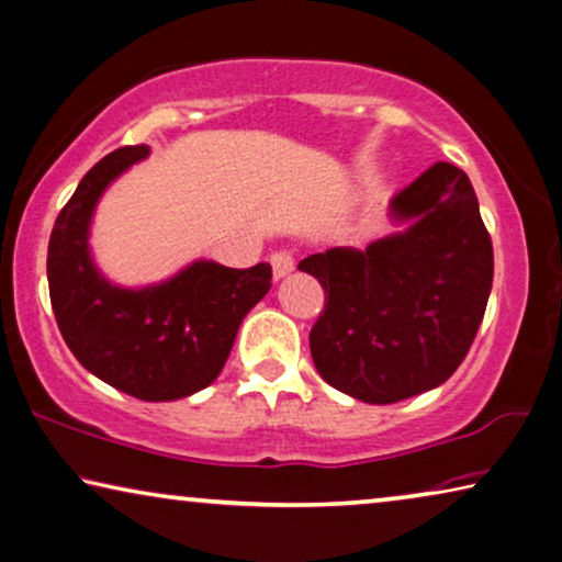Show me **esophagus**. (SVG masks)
<instances>
[{
	"label": "esophagus",
	"instance_id": "34e87169",
	"mask_svg": "<svg viewBox=\"0 0 562 562\" xmlns=\"http://www.w3.org/2000/svg\"><path fill=\"white\" fill-rule=\"evenodd\" d=\"M271 268H273V276L276 279H283V276H289L294 271V256L289 254V250H276L271 256Z\"/></svg>",
	"mask_w": 562,
	"mask_h": 562
}]
</instances>
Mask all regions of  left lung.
Instances as JSON below:
<instances>
[{
	"label": "left lung",
	"mask_w": 562,
	"mask_h": 562,
	"mask_svg": "<svg viewBox=\"0 0 562 562\" xmlns=\"http://www.w3.org/2000/svg\"><path fill=\"white\" fill-rule=\"evenodd\" d=\"M408 223L364 250L299 263L324 286L308 347L316 372L362 403L387 405L457 372L484 319L494 250L467 172L436 161L390 200Z\"/></svg>",
	"instance_id": "left-lung-1"
}]
</instances>
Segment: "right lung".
Wrapping results in <instances>:
<instances>
[{"label": "right lung", "instance_id": "add662e5", "mask_svg": "<svg viewBox=\"0 0 562 562\" xmlns=\"http://www.w3.org/2000/svg\"><path fill=\"white\" fill-rule=\"evenodd\" d=\"M149 146L103 157L60 210L47 246V283L60 335L76 360L121 393L149 403L207 387L231 355L246 314L271 289V266L194 261L144 289L111 283L95 268L88 233L101 194Z\"/></svg>", "mask_w": 562, "mask_h": 562}]
</instances>
